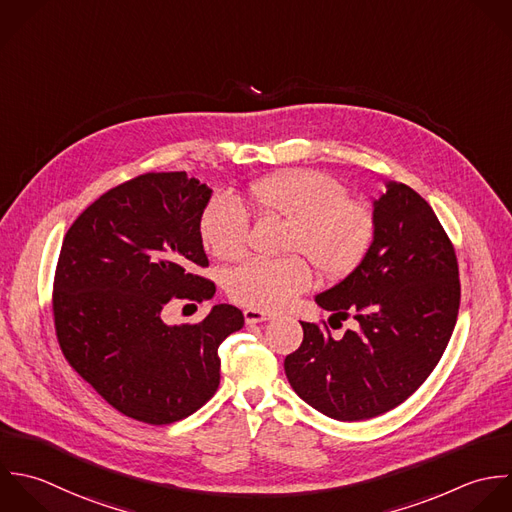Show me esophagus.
Here are the masks:
<instances>
[{
	"label": "esophagus",
	"mask_w": 512,
	"mask_h": 512,
	"mask_svg": "<svg viewBox=\"0 0 512 512\" xmlns=\"http://www.w3.org/2000/svg\"><path fill=\"white\" fill-rule=\"evenodd\" d=\"M245 323L247 325H257V323H263V321H271L275 315L273 313H265V311H259V309H245Z\"/></svg>",
	"instance_id": "34e87169"
}]
</instances>
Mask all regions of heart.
Returning <instances> with one entry per match:
<instances>
[{
  "instance_id": "obj_1",
  "label": "heart",
  "mask_w": 512,
  "mask_h": 512,
  "mask_svg": "<svg viewBox=\"0 0 512 512\" xmlns=\"http://www.w3.org/2000/svg\"><path fill=\"white\" fill-rule=\"evenodd\" d=\"M249 199L265 215L289 221L281 259H249L227 275L229 297L245 307L277 311L313 285V269L329 279L353 273L365 259L375 219L367 205L349 199L347 187L321 171H285L259 179ZM249 213L231 195H215L201 213L199 231L207 251L223 261L241 257L249 243ZM308 258L305 260L300 255Z\"/></svg>"
}]
</instances>
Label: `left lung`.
Listing matches in <instances>:
<instances>
[{
    "label": "left lung",
    "mask_w": 512,
    "mask_h": 512,
    "mask_svg": "<svg viewBox=\"0 0 512 512\" xmlns=\"http://www.w3.org/2000/svg\"><path fill=\"white\" fill-rule=\"evenodd\" d=\"M373 219L365 259L315 297L331 319L353 317L357 329L335 339L301 323L303 343L285 359L293 391L337 421L373 419L407 401L441 361L459 315L455 247L431 205L387 181Z\"/></svg>",
    "instance_id": "left-lung-1"
}]
</instances>
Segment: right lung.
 Here are the masks:
<instances>
[{"label": "right lung", "mask_w": 512, "mask_h": 512, "mask_svg": "<svg viewBox=\"0 0 512 512\" xmlns=\"http://www.w3.org/2000/svg\"><path fill=\"white\" fill-rule=\"evenodd\" d=\"M211 189L185 171L145 173L93 201L69 227L53 281V321L67 363L119 413L169 425L219 387L221 341L243 313L215 305L197 325H167L173 299L215 285L199 231Z\"/></svg>", "instance_id": "add662e5"}]
</instances>
